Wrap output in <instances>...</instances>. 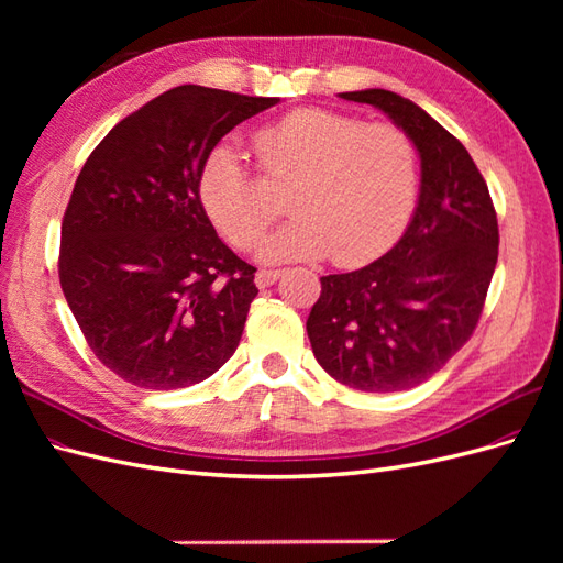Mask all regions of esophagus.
I'll return each instance as SVG.
<instances>
[{"label": "esophagus", "instance_id": "esophagus-1", "mask_svg": "<svg viewBox=\"0 0 563 563\" xmlns=\"http://www.w3.org/2000/svg\"><path fill=\"white\" fill-rule=\"evenodd\" d=\"M279 277H282V269H258V275H255V286L258 288L272 286Z\"/></svg>", "mask_w": 563, "mask_h": 563}]
</instances>
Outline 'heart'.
<instances>
[{"mask_svg": "<svg viewBox=\"0 0 563 563\" xmlns=\"http://www.w3.org/2000/svg\"><path fill=\"white\" fill-rule=\"evenodd\" d=\"M261 166L298 213L263 249L269 263L327 258L340 267L376 261L406 230L420 187L418 150L395 124L331 110H296L255 133ZM199 199L236 249H255L284 201L253 178L234 145L211 150Z\"/></svg>", "mask_w": 563, "mask_h": 563, "instance_id": "obj_1", "label": "heart"}]
</instances>
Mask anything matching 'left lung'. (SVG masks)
<instances>
[{"label":"left lung","mask_w":563,"mask_h":563,"mask_svg":"<svg viewBox=\"0 0 563 563\" xmlns=\"http://www.w3.org/2000/svg\"><path fill=\"white\" fill-rule=\"evenodd\" d=\"M385 112L420 155V195L401 240L371 265L321 277L308 335L321 368L362 391L432 378L482 317L498 263V218L470 152L413 100L338 93Z\"/></svg>","instance_id":"1"}]
</instances>
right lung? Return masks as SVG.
Segmentation results:
<instances>
[{
    "label": "right lung",
    "mask_w": 563,
    "mask_h": 563,
    "mask_svg": "<svg viewBox=\"0 0 563 563\" xmlns=\"http://www.w3.org/2000/svg\"><path fill=\"white\" fill-rule=\"evenodd\" d=\"M277 103L185 84L122 119L79 172L60 288L93 354L126 383L190 387L240 345L255 267L220 242L199 174L225 133Z\"/></svg>",
    "instance_id": "add662e5"
}]
</instances>
